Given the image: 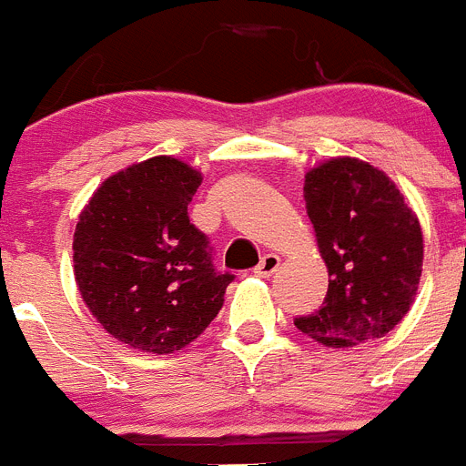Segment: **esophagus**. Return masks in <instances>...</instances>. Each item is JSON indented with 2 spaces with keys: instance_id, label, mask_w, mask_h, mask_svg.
<instances>
[{
  "instance_id": "1",
  "label": "esophagus",
  "mask_w": 466,
  "mask_h": 466,
  "mask_svg": "<svg viewBox=\"0 0 466 466\" xmlns=\"http://www.w3.org/2000/svg\"><path fill=\"white\" fill-rule=\"evenodd\" d=\"M279 267H280L279 255L267 253L262 259H259L258 267H255V276H259V279H269L274 271H279Z\"/></svg>"
}]
</instances>
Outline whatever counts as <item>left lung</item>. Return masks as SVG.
<instances>
[{
	"instance_id": "obj_1",
	"label": "left lung",
	"mask_w": 466,
	"mask_h": 466,
	"mask_svg": "<svg viewBox=\"0 0 466 466\" xmlns=\"http://www.w3.org/2000/svg\"><path fill=\"white\" fill-rule=\"evenodd\" d=\"M304 199L329 285L316 313L295 318L297 329L327 348L385 337L416 299L420 220L390 176L358 157L306 171Z\"/></svg>"
}]
</instances>
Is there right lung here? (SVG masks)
<instances>
[{
  "label": "right lung",
  "instance_id": "1",
  "mask_svg": "<svg viewBox=\"0 0 466 466\" xmlns=\"http://www.w3.org/2000/svg\"><path fill=\"white\" fill-rule=\"evenodd\" d=\"M199 186L195 167L157 155L108 176L78 216V292L113 339L144 353L195 341L234 279L213 269L208 238L187 218Z\"/></svg>",
  "mask_w": 466,
  "mask_h": 466
}]
</instances>
